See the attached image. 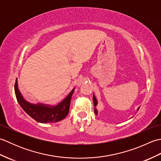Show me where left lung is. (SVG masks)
Returning a JSON list of instances; mask_svg holds the SVG:
<instances>
[{
  "label": "left lung",
  "mask_w": 161,
  "mask_h": 161,
  "mask_svg": "<svg viewBox=\"0 0 161 161\" xmlns=\"http://www.w3.org/2000/svg\"><path fill=\"white\" fill-rule=\"evenodd\" d=\"M93 104H94V107H95L94 112H95V115H97V114H98V112H97V108H96V106H97V100L96 97H95L94 94H93ZM139 108H140V107H138V108H137V111L139 110Z\"/></svg>",
  "instance_id": "1"
}]
</instances>
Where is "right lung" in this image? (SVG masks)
Wrapping results in <instances>:
<instances>
[{
    "label": "right lung",
    "mask_w": 161,
    "mask_h": 161,
    "mask_svg": "<svg viewBox=\"0 0 161 161\" xmlns=\"http://www.w3.org/2000/svg\"><path fill=\"white\" fill-rule=\"evenodd\" d=\"M75 88L71 91L68 96L64 99L63 101L59 102L56 106H51L42 103L32 104L26 101L18 87L17 78L14 85L15 95L20 107L28 114L30 117L36 121L41 123L57 122L62 120L66 117L69 112L71 97L74 93Z\"/></svg>",
    "instance_id": "right-lung-1"
}]
</instances>
